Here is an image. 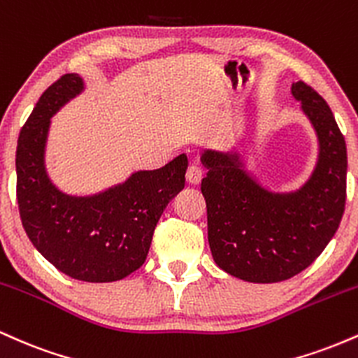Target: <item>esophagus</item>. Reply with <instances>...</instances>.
<instances>
[{
  "mask_svg": "<svg viewBox=\"0 0 358 358\" xmlns=\"http://www.w3.org/2000/svg\"><path fill=\"white\" fill-rule=\"evenodd\" d=\"M203 176V170L199 165H190L187 170V180L192 185H199L200 180Z\"/></svg>",
  "mask_w": 358,
  "mask_h": 358,
  "instance_id": "34e87169",
  "label": "esophagus"
}]
</instances>
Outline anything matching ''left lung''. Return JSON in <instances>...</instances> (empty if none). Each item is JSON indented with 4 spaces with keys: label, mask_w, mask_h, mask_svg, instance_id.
Returning <instances> with one entry per match:
<instances>
[{
    "label": "left lung",
    "mask_w": 358,
    "mask_h": 358,
    "mask_svg": "<svg viewBox=\"0 0 358 358\" xmlns=\"http://www.w3.org/2000/svg\"><path fill=\"white\" fill-rule=\"evenodd\" d=\"M320 141L316 168L294 193H273L242 170L237 153L205 151L208 244L220 269L249 282L296 276L335 236L347 200V146L334 113L303 80L291 87Z\"/></svg>",
    "instance_id": "left-lung-1"
}]
</instances>
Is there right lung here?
I'll use <instances>...</instances> for the list:
<instances>
[{"label":"right lung","instance_id":"obj_1","mask_svg":"<svg viewBox=\"0 0 358 358\" xmlns=\"http://www.w3.org/2000/svg\"><path fill=\"white\" fill-rule=\"evenodd\" d=\"M82 87L77 73L62 76L23 124L16 200L28 239L50 264L79 281H119L145 264L159 217L185 187L188 158L180 155L159 170L138 171L99 195H64L45 171V141L50 117Z\"/></svg>","mask_w":358,"mask_h":358}]
</instances>
